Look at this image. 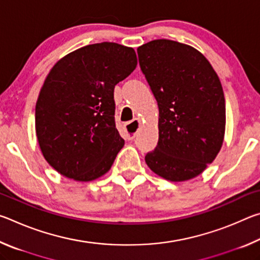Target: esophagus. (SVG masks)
<instances>
[{"instance_id":"34e87169","label":"esophagus","mask_w":260,"mask_h":260,"mask_svg":"<svg viewBox=\"0 0 260 260\" xmlns=\"http://www.w3.org/2000/svg\"><path fill=\"white\" fill-rule=\"evenodd\" d=\"M140 127V120L139 119H134L133 121L127 122L125 124V129H126V138L127 140H133L136 134H138V128ZM129 129H135L136 131L133 134H131L129 132Z\"/></svg>"}]
</instances>
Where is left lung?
<instances>
[{
  "mask_svg": "<svg viewBox=\"0 0 260 260\" xmlns=\"http://www.w3.org/2000/svg\"><path fill=\"white\" fill-rule=\"evenodd\" d=\"M141 71L159 109V139L146 162L159 177L186 181L217 157L226 125L217 73L199 50L159 39L138 48Z\"/></svg>",
  "mask_w": 260,
  "mask_h": 260,
  "instance_id": "left-lung-1",
  "label": "left lung"
}]
</instances>
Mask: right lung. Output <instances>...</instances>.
Masks as SVG:
<instances>
[{"label":"right lung","mask_w":260,"mask_h":260,"mask_svg":"<svg viewBox=\"0 0 260 260\" xmlns=\"http://www.w3.org/2000/svg\"><path fill=\"white\" fill-rule=\"evenodd\" d=\"M136 65L133 48L101 42L70 52L50 70L37 101L35 129L57 172L91 181L111 169L125 143L114 121V86Z\"/></svg>","instance_id":"obj_1"}]
</instances>
